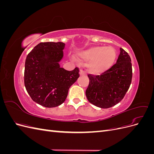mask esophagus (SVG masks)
Here are the masks:
<instances>
[{
    "instance_id": "1",
    "label": "esophagus",
    "mask_w": 154,
    "mask_h": 154,
    "mask_svg": "<svg viewBox=\"0 0 154 154\" xmlns=\"http://www.w3.org/2000/svg\"><path fill=\"white\" fill-rule=\"evenodd\" d=\"M80 76H84L86 74V72L84 71H83V69H81L80 71Z\"/></svg>"
}]
</instances>
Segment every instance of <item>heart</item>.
Returning a JSON list of instances; mask_svg holds the SVG:
<instances>
[{
    "instance_id": "heart-1",
    "label": "heart",
    "mask_w": 154,
    "mask_h": 154,
    "mask_svg": "<svg viewBox=\"0 0 154 154\" xmlns=\"http://www.w3.org/2000/svg\"><path fill=\"white\" fill-rule=\"evenodd\" d=\"M80 57L89 62L87 67L94 74H100L109 69L114 63L116 53L111 47L94 46L79 53Z\"/></svg>"
}]
</instances>
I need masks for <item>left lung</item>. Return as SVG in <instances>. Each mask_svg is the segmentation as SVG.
Masks as SVG:
<instances>
[{
	"label": "left lung",
	"mask_w": 154,
	"mask_h": 154,
	"mask_svg": "<svg viewBox=\"0 0 154 154\" xmlns=\"http://www.w3.org/2000/svg\"><path fill=\"white\" fill-rule=\"evenodd\" d=\"M89 84L85 94L88 101L101 109H108L122 101L131 84V59L120 48L117 62L100 75L88 74Z\"/></svg>",
	"instance_id": "8db88e82"
}]
</instances>
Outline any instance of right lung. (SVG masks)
I'll list each match as a JSON object with an SVG mask.
<instances>
[{
	"label": "right lung",
	"mask_w": 154,
	"mask_h": 154,
	"mask_svg": "<svg viewBox=\"0 0 154 154\" xmlns=\"http://www.w3.org/2000/svg\"><path fill=\"white\" fill-rule=\"evenodd\" d=\"M65 45L63 42H41L26 59V91L35 102L48 108L62 104L70 87L80 76L78 67L69 71L60 66Z\"/></svg>",
	"instance_id": "right-lung-1"
}]
</instances>
